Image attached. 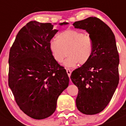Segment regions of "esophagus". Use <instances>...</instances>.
Here are the masks:
<instances>
[{
	"label": "esophagus",
	"instance_id": "obj_1",
	"mask_svg": "<svg viewBox=\"0 0 126 126\" xmlns=\"http://www.w3.org/2000/svg\"><path fill=\"white\" fill-rule=\"evenodd\" d=\"M66 71H67V75H68V76L70 78L71 74V71L69 69H66Z\"/></svg>",
	"mask_w": 126,
	"mask_h": 126
}]
</instances>
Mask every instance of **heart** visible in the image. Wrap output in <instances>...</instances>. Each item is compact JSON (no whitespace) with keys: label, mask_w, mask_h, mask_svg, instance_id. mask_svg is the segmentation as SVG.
Here are the masks:
<instances>
[{"label":"heart","mask_w":126,"mask_h":126,"mask_svg":"<svg viewBox=\"0 0 126 126\" xmlns=\"http://www.w3.org/2000/svg\"><path fill=\"white\" fill-rule=\"evenodd\" d=\"M49 49L53 59L59 63L64 61L67 52L69 57L64 64L67 67H73L90 61L93 55V43L89 34L78 30H67L59 33L57 40H50Z\"/></svg>","instance_id":"b5f03b06"}]
</instances>
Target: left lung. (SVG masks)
<instances>
[{
	"instance_id": "left-lung-1",
	"label": "left lung",
	"mask_w": 126,
	"mask_h": 126,
	"mask_svg": "<svg viewBox=\"0 0 126 126\" xmlns=\"http://www.w3.org/2000/svg\"><path fill=\"white\" fill-rule=\"evenodd\" d=\"M92 37L93 52L85 64L73 71V83L78 88L76 103L86 115L102 112L111 100L119 81V56L114 34L102 20L90 17L73 23Z\"/></svg>"
}]
</instances>
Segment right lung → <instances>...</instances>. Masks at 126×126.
Segmentation results:
<instances>
[{
  "label": "right lung",
  "instance_id": "1",
  "mask_svg": "<svg viewBox=\"0 0 126 126\" xmlns=\"http://www.w3.org/2000/svg\"><path fill=\"white\" fill-rule=\"evenodd\" d=\"M53 27L51 23L29 22L10 49L9 86L20 109L34 119L50 116L58 97L69 85L66 70L49 49V42L58 32Z\"/></svg>",
  "mask_w": 126,
  "mask_h": 126
}]
</instances>
